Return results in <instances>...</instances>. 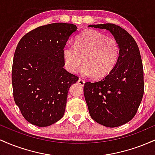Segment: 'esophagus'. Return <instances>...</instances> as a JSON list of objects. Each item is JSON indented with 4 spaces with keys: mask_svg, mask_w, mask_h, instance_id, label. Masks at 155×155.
<instances>
[{
    "mask_svg": "<svg viewBox=\"0 0 155 155\" xmlns=\"http://www.w3.org/2000/svg\"><path fill=\"white\" fill-rule=\"evenodd\" d=\"M78 83H79V84H80L81 85V86H84V83H85V81H84L83 79H79V80H78Z\"/></svg>",
    "mask_w": 155,
    "mask_h": 155,
    "instance_id": "34e87169",
    "label": "esophagus"
}]
</instances>
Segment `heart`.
Listing matches in <instances>:
<instances>
[{"label": "heart", "instance_id": "obj_1", "mask_svg": "<svg viewBox=\"0 0 155 155\" xmlns=\"http://www.w3.org/2000/svg\"><path fill=\"white\" fill-rule=\"evenodd\" d=\"M119 53V44L115 39L88 30L76 37L74 46L63 47V59L65 69L71 74H76L83 63L84 76L102 79L114 68Z\"/></svg>", "mask_w": 155, "mask_h": 155}]
</instances>
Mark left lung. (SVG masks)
Returning a JSON list of instances; mask_svg holds the SVG:
<instances>
[{
    "instance_id": "1",
    "label": "left lung",
    "mask_w": 155,
    "mask_h": 155,
    "mask_svg": "<svg viewBox=\"0 0 155 155\" xmlns=\"http://www.w3.org/2000/svg\"><path fill=\"white\" fill-rule=\"evenodd\" d=\"M106 29L119 44L120 53L113 71L96 82H86L84 94L92 120L108 127L126 124L136 115L144 90L143 69L136 41L114 24L90 25Z\"/></svg>"
}]
</instances>
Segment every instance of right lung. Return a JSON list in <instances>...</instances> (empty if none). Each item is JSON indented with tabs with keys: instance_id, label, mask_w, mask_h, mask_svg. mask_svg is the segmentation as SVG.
<instances>
[{
	"instance_id": "add662e5",
	"label": "right lung",
	"mask_w": 155,
	"mask_h": 155,
	"mask_svg": "<svg viewBox=\"0 0 155 155\" xmlns=\"http://www.w3.org/2000/svg\"><path fill=\"white\" fill-rule=\"evenodd\" d=\"M75 25L52 23L28 33L17 44L12 65L15 104L24 118L47 127L63 117L69 88L79 78L63 66V49Z\"/></svg>"
}]
</instances>
